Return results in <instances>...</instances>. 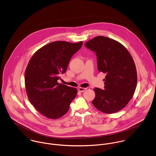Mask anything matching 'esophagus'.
Returning <instances> with one entry per match:
<instances>
[{"label": "esophagus", "mask_w": 156, "mask_h": 156, "mask_svg": "<svg viewBox=\"0 0 156 156\" xmlns=\"http://www.w3.org/2000/svg\"><path fill=\"white\" fill-rule=\"evenodd\" d=\"M87 89L86 88H83V87H79L78 88V91L80 92H84Z\"/></svg>", "instance_id": "esophagus-1"}]
</instances>
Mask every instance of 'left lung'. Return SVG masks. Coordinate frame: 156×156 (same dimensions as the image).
<instances>
[{
    "mask_svg": "<svg viewBox=\"0 0 156 156\" xmlns=\"http://www.w3.org/2000/svg\"><path fill=\"white\" fill-rule=\"evenodd\" d=\"M85 46L95 52L98 70L106 73L104 89H94L93 105L108 114L121 110L132 98L137 86V72L131 55L119 42L104 36L94 37Z\"/></svg>",
    "mask_w": 156,
    "mask_h": 156,
    "instance_id": "left-lung-1",
    "label": "left lung"
}]
</instances>
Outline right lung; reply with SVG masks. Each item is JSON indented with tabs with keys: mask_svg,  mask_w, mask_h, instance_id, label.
<instances>
[{
	"mask_svg": "<svg viewBox=\"0 0 156 156\" xmlns=\"http://www.w3.org/2000/svg\"><path fill=\"white\" fill-rule=\"evenodd\" d=\"M82 45L83 41H54L38 49L30 60L25 73L27 95L34 107L48 118L56 119L64 115L76 96V89L57 80Z\"/></svg>",
	"mask_w": 156,
	"mask_h": 156,
	"instance_id": "right-lung-1",
	"label": "right lung"
}]
</instances>
